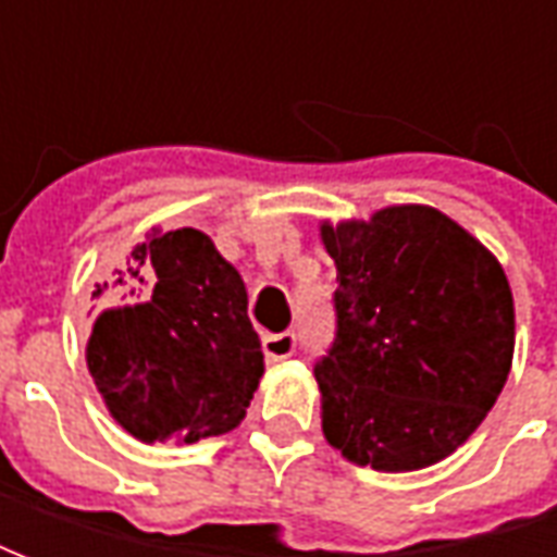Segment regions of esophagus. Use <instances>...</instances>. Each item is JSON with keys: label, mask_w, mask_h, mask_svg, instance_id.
<instances>
[{"label": "esophagus", "mask_w": 557, "mask_h": 557, "mask_svg": "<svg viewBox=\"0 0 557 557\" xmlns=\"http://www.w3.org/2000/svg\"><path fill=\"white\" fill-rule=\"evenodd\" d=\"M295 346H298V339L295 334H265L262 337V351H265L268 361H286L295 355Z\"/></svg>", "instance_id": "1"}]
</instances>
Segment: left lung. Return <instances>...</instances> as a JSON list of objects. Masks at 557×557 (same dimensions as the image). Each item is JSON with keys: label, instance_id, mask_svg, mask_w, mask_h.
Wrapping results in <instances>:
<instances>
[{"label": "left lung", "instance_id": "obj_1", "mask_svg": "<svg viewBox=\"0 0 557 557\" xmlns=\"http://www.w3.org/2000/svg\"><path fill=\"white\" fill-rule=\"evenodd\" d=\"M337 265V339L315 363L322 432L355 466L418 471L478 430L510 375L502 262L432 206L319 226Z\"/></svg>", "mask_w": 557, "mask_h": 557}]
</instances>
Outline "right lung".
Masks as SVG:
<instances>
[{"label":"right lung","instance_id":"right-lung-1","mask_svg":"<svg viewBox=\"0 0 557 557\" xmlns=\"http://www.w3.org/2000/svg\"><path fill=\"white\" fill-rule=\"evenodd\" d=\"M119 274L146 301L91 325L86 363L110 414L146 444L235 430L265 373L242 274L190 226L151 230Z\"/></svg>","mask_w":557,"mask_h":557}]
</instances>
